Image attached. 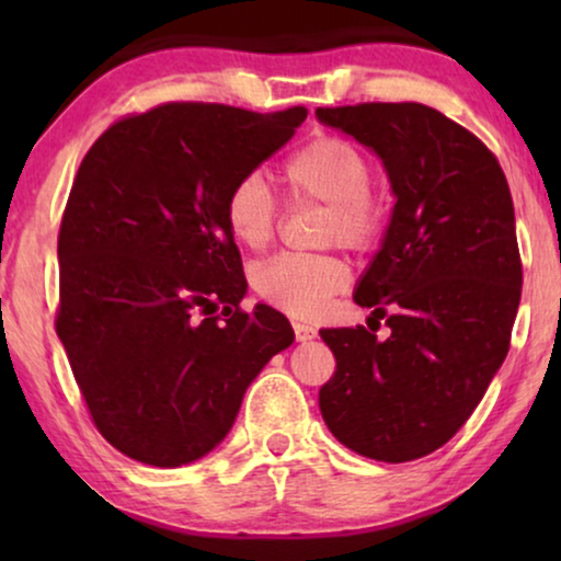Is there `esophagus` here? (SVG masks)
I'll use <instances>...</instances> for the list:
<instances>
[{
  "label": "esophagus",
  "instance_id": "1",
  "mask_svg": "<svg viewBox=\"0 0 561 561\" xmlns=\"http://www.w3.org/2000/svg\"><path fill=\"white\" fill-rule=\"evenodd\" d=\"M294 332H296V340L298 342H309L317 336V329L309 327V324H301V321H294Z\"/></svg>",
  "mask_w": 561,
  "mask_h": 561
}]
</instances>
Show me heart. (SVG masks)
<instances>
[{
	"label": "heart",
	"instance_id": "1",
	"mask_svg": "<svg viewBox=\"0 0 561 561\" xmlns=\"http://www.w3.org/2000/svg\"><path fill=\"white\" fill-rule=\"evenodd\" d=\"M296 204L329 206L324 242L365 252L375 248L386 225V206L373 186L367 152L347 137L319 135L296 150L283 168ZM225 221L244 250H263L280 225V204L260 173H248L229 188ZM350 267L334 255H275L252 267L250 283L265 304L290 317L311 319L347 286Z\"/></svg>",
	"mask_w": 561,
	"mask_h": 561
}]
</instances>
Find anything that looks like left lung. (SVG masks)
Masks as SVG:
<instances>
[{
	"mask_svg": "<svg viewBox=\"0 0 561 561\" xmlns=\"http://www.w3.org/2000/svg\"><path fill=\"white\" fill-rule=\"evenodd\" d=\"M317 117L378 152L396 194L355 290L390 334L321 329L336 370L319 409L347 449L411 462L462 428L508 355L524 283L511 188L485 142L432 106H319Z\"/></svg>",
	"mask_w": 561,
	"mask_h": 561,
	"instance_id": "8db88e82",
	"label": "left lung"
}]
</instances>
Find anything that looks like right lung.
<instances>
[{
	"label": "right lung",
	"instance_id": "add662e5",
	"mask_svg": "<svg viewBox=\"0 0 561 561\" xmlns=\"http://www.w3.org/2000/svg\"><path fill=\"white\" fill-rule=\"evenodd\" d=\"M306 114L168 102L114 122L83 156L60 219L56 332L122 455L152 467L204 457L294 342L280 311L240 309L248 280L225 198Z\"/></svg>",
	"mask_w": 561,
	"mask_h": 561
}]
</instances>
